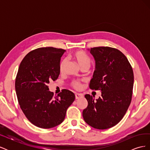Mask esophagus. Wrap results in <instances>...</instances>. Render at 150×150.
<instances>
[{
  "mask_svg": "<svg viewBox=\"0 0 150 150\" xmlns=\"http://www.w3.org/2000/svg\"><path fill=\"white\" fill-rule=\"evenodd\" d=\"M75 97H76V99H79L81 98H83V94H79V93H76L75 94Z\"/></svg>",
  "mask_w": 150,
  "mask_h": 150,
  "instance_id": "1",
  "label": "esophagus"
}]
</instances>
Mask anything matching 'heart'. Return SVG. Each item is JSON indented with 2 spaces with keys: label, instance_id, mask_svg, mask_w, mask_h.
<instances>
[{
  "label": "heart",
  "instance_id": "heart-1",
  "mask_svg": "<svg viewBox=\"0 0 150 150\" xmlns=\"http://www.w3.org/2000/svg\"><path fill=\"white\" fill-rule=\"evenodd\" d=\"M71 57L78 63L79 66L81 67L83 66H88L89 67L91 64V59L90 57L87 54L82 51H76L74 52H72L71 54ZM66 64V60L62 59L59 66V70L61 73L64 72L65 66ZM71 86L72 88L76 89H80L82 88V84L79 81L73 80L71 81Z\"/></svg>",
  "mask_w": 150,
  "mask_h": 150
}]
</instances>
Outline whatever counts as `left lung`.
<instances>
[{"label": "left lung", "instance_id": "obj_1", "mask_svg": "<svg viewBox=\"0 0 150 150\" xmlns=\"http://www.w3.org/2000/svg\"><path fill=\"white\" fill-rule=\"evenodd\" d=\"M96 69L89 88L101 91L96 101L89 94L85 98L88 106L83 111L86 123L98 129L116 125L130 105L134 83L133 71L128 59L120 50L110 47L91 48Z\"/></svg>", "mask_w": 150, "mask_h": 150}]
</instances>
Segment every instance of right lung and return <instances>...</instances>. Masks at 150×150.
Instances as JSON below:
<instances>
[{
	"mask_svg": "<svg viewBox=\"0 0 150 150\" xmlns=\"http://www.w3.org/2000/svg\"><path fill=\"white\" fill-rule=\"evenodd\" d=\"M66 50L40 47L29 52L21 61L15 88L19 106L32 124L40 128L55 127L64 121L67 108L75 99L71 91L57 96L49 91V83L60 74L61 57Z\"/></svg>",
	"mask_w": 150,
	"mask_h": 150,
	"instance_id": "right-lung-1",
	"label": "right lung"
}]
</instances>
